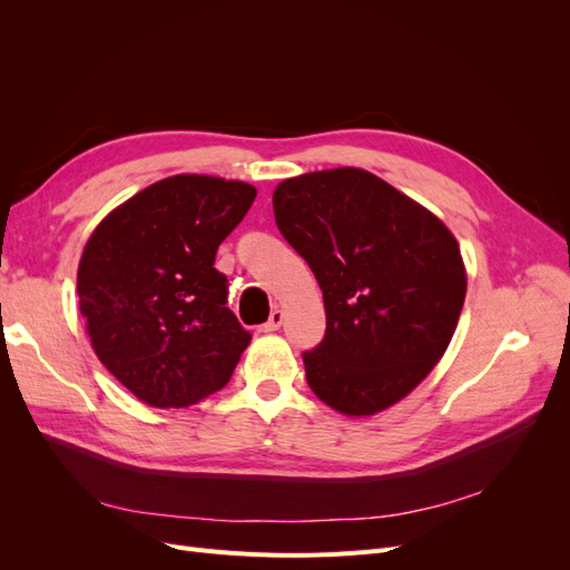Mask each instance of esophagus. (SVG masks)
I'll use <instances>...</instances> for the list:
<instances>
[{
    "label": "esophagus",
    "mask_w": 570,
    "mask_h": 570,
    "mask_svg": "<svg viewBox=\"0 0 570 570\" xmlns=\"http://www.w3.org/2000/svg\"><path fill=\"white\" fill-rule=\"evenodd\" d=\"M283 318H285V314H283V308H278L275 306L273 312H271V316H268V321L264 323V331L266 333H273V331H278V327L283 325Z\"/></svg>",
    "instance_id": "1"
}]
</instances>
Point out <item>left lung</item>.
Masks as SVG:
<instances>
[{"mask_svg": "<svg viewBox=\"0 0 570 570\" xmlns=\"http://www.w3.org/2000/svg\"><path fill=\"white\" fill-rule=\"evenodd\" d=\"M273 212L323 292L325 335L302 354L308 387L347 416L400 402L456 331L465 268L454 235L361 168L283 180Z\"/></svg>", "mask_w": 570, "mask_h": 570, "instance_id": "8db88e82", "label": "left lung"}]
</instances>
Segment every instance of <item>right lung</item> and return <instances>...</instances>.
Listing matches in <instances>:
<instances>
[{
  "label": "right lung",
  "mask_w": 570,
  "mask_h": 570,
  "mask_svg": "<svg viewBox=\"0 0 570 570\" xmlns=\"http://www.w3.org/2000/svg\"><path fill=\"white\" fill-rule=\"evenodd\" d=\"M254 197L239 180L174 176L120 204L85 245L78 297L95 354L145 404L202 402L247 350L214 262Z\"/></svg>",
  "instance_id": "1"
}]
</instances>
